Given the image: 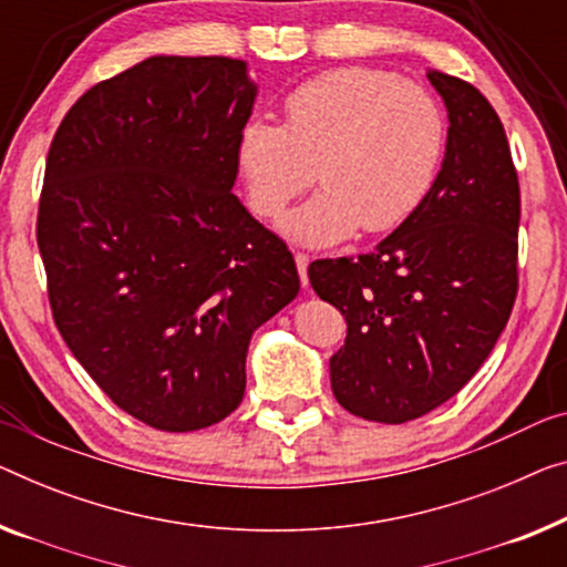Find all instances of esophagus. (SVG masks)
<instances>
[{
	"label": "esophagus",
	"instance_id": "obj_1",
	"mask_svg": "<svg viewBox=\"0 0 567 567\" xmlns=\"http://www.w3.org/2000/svg\"><path fill=\"white\" fill-rule=\"evenodd\" d=\"M295 265H298L300 282H302V287H306V285H308V265H310V257L302 255V251H298V255H295Z\"/></svg>",
	"mask_w": 567,
	"mask_h": 567
}]
</instances>
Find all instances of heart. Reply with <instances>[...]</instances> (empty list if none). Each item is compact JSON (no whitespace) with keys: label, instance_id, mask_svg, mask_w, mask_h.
Listing matches in <instances>:
<instances>
[{"label":"heart","instance_id":"obj_1","mask_svg":"<svg viewBox=\"0 0 567 567\" xmlns=\"http://www.w3.org/2000/svg\"><path fill=\"white\" fill-rule=\"evenodd\" d=\"M285 122L249 120L236 167L249 208L277 218L316 177V196L282 218L287 239L333 247L359 231L384 234L415 216L435 188L447 116L427 89L377 68H338L285 99Z\"/></svg>","mask_w":567,"mask_h":567}]
</instances>
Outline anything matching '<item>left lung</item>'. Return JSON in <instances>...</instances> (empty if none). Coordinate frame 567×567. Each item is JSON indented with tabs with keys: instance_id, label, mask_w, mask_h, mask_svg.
Instances as JSON below:
<instances>
[{
	"instance_id": "1",
	"label": "left lung",
	"mask_w": 567,
	"mask_h": 567,
	"mask_svg": "<svg viewBox=\"0 0 567 567\" xmlns=\"http://www.w3.org/2000/svg\"><path fill=\"white\" fill-rule=\"evenodd\" d=\"M447 150L415 216L359 257L308 267L343 312L331 386L351 415L400 425L458 394L492 353L517 298L519 181L499 114L471 83L430 71Z\"/></svg>"
}]
</instances>
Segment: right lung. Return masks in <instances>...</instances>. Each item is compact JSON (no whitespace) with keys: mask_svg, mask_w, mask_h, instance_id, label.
<instances>
[{"mask_svg":"<svg viewBox=\"0 0 567 567\" xmlns=\"http://www.w3.org/2000/svg\"><path fill=\"white\" fill-rule=\"evenodd\" d=\"M257 86L224 55H152L50 142L38 247L53 320L116 408L190 433L239 408L251 333L295 300L280 236L234 196Z\"/></svg>","mask_w":567,"mask_h":567,"instance_id":"1","label":"right lung"}]
</instances>
